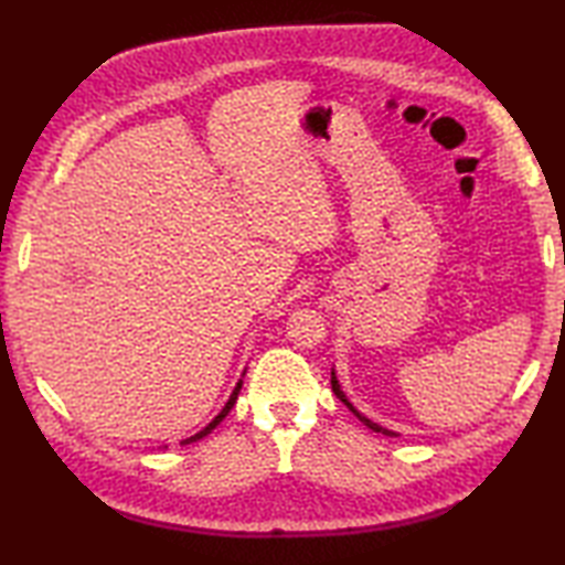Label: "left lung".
I'll use <instances>...</instances> for the list:
<instances>
[{
    "label": "left lung",
    "instance_id": "obj_1",
    "mask_svg": "<svg viewBox=\"0 0 565 565\" xmlns=\"http://www.w3.org/2000/svg\"><path fill=\"white\" fill-rule=\"evenodd\" d=\"M330 383H332V391H334V395H338V398L347 405V407H350V411L359 417V419H362V423L369 427V429H374V431H381V435H388V437H395V431H391V429H386V427H381V425H376V423H371V419L369 417H364L362 413H356L354 411V405L350 403V401H347V395L340 391V383H338V379H334V371H332V379H330Z\"/></svg>",
    "mask_w": 565,
    "mask_h": 565
}]
</instances>
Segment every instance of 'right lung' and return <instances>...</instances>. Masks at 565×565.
I'll return each mask as SVG.
<instances>
[{"label":"right lung","instance_id":"right-lung-1","mask_svg":"<svg viewBox=\"0 0 565 565\" xmlns=\"http://www.w3.org/2000/svg\"><path fill=\"white\" fill-rule=\"evenodd\" d=\"M239 388H243V381H239V383H237V386H235V391H233V395H231V401H227V403H225V407H223V411L218 413V417H215V419H213V423H211L209 427H203V429L199 431V435H194V437H191V439H186L184 444H189V441H196V439H201V437H206V435H209V431H211V429H213L215 425H218V423H221V419H223V417H225L227 413H231V407H233V405H235V401H237V393H239Z\"/></svg>","mask_w":565,"mask_h":565}]
</instances>
